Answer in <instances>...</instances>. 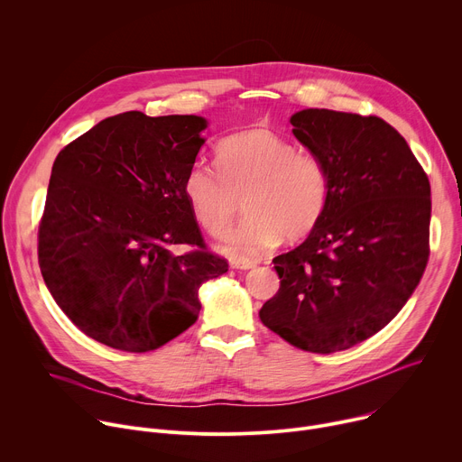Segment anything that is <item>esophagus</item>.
Instances as JSON below:
<instances>
[{
    "mask_svg": "<svg viewBox=\"0 0 462 462\" xmlns=\"http://www.w3.org/2000/svg\"><path fill=\"white\" fill-rule=\"evenodd\" d=\"M230 267L236 269V271H250V269L255 267V263H252V261H232Z\"/></svg>",
    "mask_w": 462,
    "mask_h": 462,
    "instance_id": "34e87169",
    "label": "esophagus"
}]
</instances>
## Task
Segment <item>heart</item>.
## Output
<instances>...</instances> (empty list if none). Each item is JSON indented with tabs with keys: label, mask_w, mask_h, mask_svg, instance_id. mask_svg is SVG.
<instances>
[{
	"label": "heart",
	"mask_w": 462,
	"mask_h": 462,
	"mask_svg": "<svg viewBox=\"0 0 462 462\" xmlns=\"http://www.w3.org/2000/svg\"><path fill=\"white\" fill-rule=\"evenodd\" d=\"M217 166L219 171L193 164L182 193L193 219L212 237L228 234L245 199L248 217L221 248L230 259H255L282 237L301 239L318 225L327 201V173L312 153L296 152L283 137L255 127L219 146Z\"/></svg>",
	"instance_id": "1"
}]
</instances>
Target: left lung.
<instances>
[{
    "label": "left lung",
    "instance_id": "8db88e82",
    "mask_svg": "<svg viewBox=\"0 0 462 462\" xmlns=\"http://www.w3.org/2000/svg\"><path fill=\"white\" fill-rule=\"evenodd\" d=\"M294 137L321 161L327 201L294 250L273 259L280 291L263 325L303 351H346L376 335L415 292L430 255V180L378 116L303 109Z\"/></svg>",
    "mask_w": 462,
    "mask_h": 462
}]
</instances>
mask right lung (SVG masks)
I'll use <instances>...</instances> for the list:
<instances>
[{"mask_svg": "<svg viewBox=\"0 0 462 462\" xmlns=\"http://www.w3.org/2000/svg\"><path fill=\"white\" fill-rule=\"evenodd\" d=\"M207 127L197 115L127 111L58 153L38 263L58 307L89 338L153 351L195 323L201 285L228 271L207 252L182 193ZM179 244L196 250L175 254Z\"/></svg>", "mask_w": 462, "mask_h": 462, "instance_id": "1", "label": "right lung"}]
</instances>
